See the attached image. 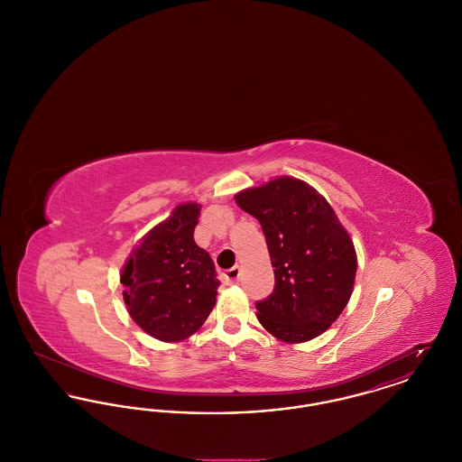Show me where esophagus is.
Wrapping results in <instances>:
<instances>
[{"label":"esophagus","instance_id":"esophagus-1","mask_svg":"<svg viewBox=\"0 0 462 462\" xmlns=\"http://www.w3.org/2000/svg\"><path fill=\"white\" fill-rule=\"evenodd\" d=\"M223 279L226 284H236L241 279V266H234L223 273Z\"/></svg>","mask_w":462,"mask_h":462}]
</instances>
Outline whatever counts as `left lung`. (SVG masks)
I'll return each instance as SVG.
<instances>
[{"mask_svg":"<svg viewBox=\"0 0 462 462\" xmlns=\"http://www.w3.org/2000/svg\"><path fill=\"white\" fill-rule=\"evenodd\" d=\"M262 223L275 286L256 301L264 329L303 343L329 329L352 296L356 254L329 202L305 181L281 176L236 196Z\"/></svg>","mask_w":462,"mask_h":462,"instance_id":"obj_1","label":"left lung"}]
</instances>
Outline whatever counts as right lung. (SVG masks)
I'll use <instances>...</instances> for the list:
<instances>
[{
	"label": "right lung",
	"instance_id": "obj_1",
	"mask_svg": "<svg viewBox=\"0 0 462 462\" xmlns=\"http://www.w3.org/2000/svg\"><path fill=\"white\" fill-rule=\"evenodd\" d=\"M198 204H181L152 228L123 270L133 320L161 341H180L206 322L220 281L211 256L194 241Z\"/></svg>",
	"mask_w": 462,
	"mask_h": 462
}]
</instances>
